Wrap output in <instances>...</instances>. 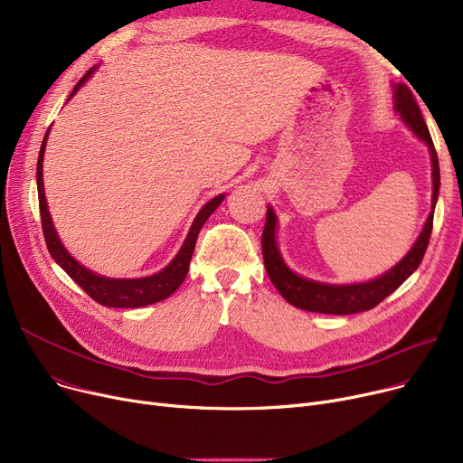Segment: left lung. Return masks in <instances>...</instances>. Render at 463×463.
Returning a JSON list of instances; mask_svg holds the SVG:
<instances>
[{
  "label": "left lung",
  "mask_w": 463,
  "mask_h": 463,
  "mask_svg": "<svg viewBox=\"0 0 463 463\" xmlns=\"http://www.w3.org/2000/svg\"><path fill=\"white\" fill-rule=\"evenodd\" d=\"M394 101H396V112L405 124L411 128L419 138H422L431 156V180H433V194H431V213L428 215L424 229L420 236L417 238L415 246L411 251L394 266L392 270L386 274L366 281V283H354V285H328L306 279L298 274H295L288 266L283 262L278 241H276V227L278 219L274 210L269 206L266 210V223L262 231V259L266 272H269L270 281L279 290V295L288 302L306 311H317V313H330V315H349V313H360L375 307L379 302H383L388 295H392L394 290L412 274L419 264L422 262V257L426 253L428 241L431 236L433 227V210L437 197H439V159H437V152L433 140L430 137L428 126L422 118V112L417 105V99L412 97L411 90L405 84L394 86Z\"/></svg>",
  "instance_id": "left-lung-1"
}]
</instances>
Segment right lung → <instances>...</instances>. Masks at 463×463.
Segmentation results:
<instances>
[{"instance_id": "1", "label": "right lung", "mask_w": 463, "mask_h": 463, "mask_svg": "<svg viewBox=\"0 0 463 463\" xmlns=\"http://www.w3.org/2000/svg\"><path fill=\"white\" fill-rule=\"evenodd\" d=\"M95 69H97L95 65L91 69H88V72L79 80L75 90L71 91L69 99L93 75ZM48 131H51V129H48ZM48 131L43 138L39 159H37V193H39V212H41L43 234H44V240H46V248H48V251H51V255L54 257V260L69 274V278L75 279V283H79L84 288V293H88L95 302H99L101 306H109V307H142V306L156 304L159 300L168 298L184 283V279L187 276V270H189V260H191L193 251H194V244H197V236H199L203 225L206 223V219L213 213V210L219 204L223 203L225 194H217L215 199L208 201L203 206V210L197 213V217H194V222H193V225L187 232V238L184 241L182 250L178 251V255L173 260H170L166 269H163L161 272H157L154 276H148V278H138V279H114V278L97 276V274L90 272L88 269H84L82 264H79L61 246L58 232L52 225L51 212H48V208H46V197H44V187H43V157H44V146H46Z\"/></svg>"}]
</instances>
